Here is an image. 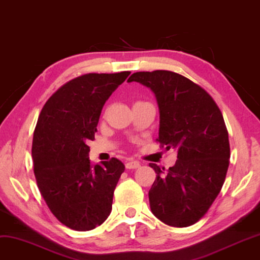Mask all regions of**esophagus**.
<instances>
[{
	"mask_svg": "<svg viewBox=\"0 0 260 260\" xmlns=\"http://www.w3.org/2000/svg\"><path fill=\"white\" fill-rule=\"evenodd\" d=\"M140 167V163L138 160H128L126 163V168L127 169H137Z\"/></svg>",
	"mask_w": 260,
	"mask_h": 260,
	"instance_id": "esophagus-1",
	"label": "esophagus"
}]
</instances>
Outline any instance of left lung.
<instances>
[{
	"label": "left lung",
	"instance_id": "8db88e82",
	"mask_svg": "<svg viewBox=\"0 0 260 260\" xmlns=\"http://www.w3.org/2000/svg\"><path fill=\"white\" fill-rule=\"evenodd\" d=\"M127 81L153 92L159 109L157 141L177 151L168 170L150 164L157 174L149 190L151 211L168 225L194 224L215 202L229 167L231 147L221 110L204 88L174 72H137Z\"/></svg>",
	"mask_w": 260,
	"mask_h": 260
}]
</instances>
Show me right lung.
Listing matches in <instances>:
<instances>
[{"label": "right lung", "instance_id": "add662e5", "mask_svg": "<svg viewBox=\"0 0 260 260\" xmlns=\"http://www.w3.org/2000/svg\"><path fill=\"white\" fill-rule=\"evenodd\" d=\"M129 74L75 78L49 98L38 117L32 141L37 186L52 215L74 231L94 229L111 212L124 166L117 158L92 166L87 143L104 103Z\"/></svg>", "mask_w": 260, "mask_h": 260}]
</instances>
